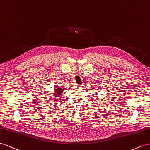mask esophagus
Masks as SVG:
<instances>
[{
	"mask_svg": "<svg viewBox=\"0 0 150 150\" xmlns=\"http://www.w3.org/2000/svg\"><path fill=\"white\" fill-rule=\"evenodd\" d=\"M74 87H75V88H77V89L78 88H80L81 87H82V86H81L80 85H79V84H75Z\"/></svg>",
	"mask_w": 150,
	"mask_h": 150,
	"instance_id": "1",
	"label": "esophagus"
}]
</instances>
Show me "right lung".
Masks as SVG:
<instances>
[{
	"mask_svg": "<svg viewBox=\"0 0 150 150\" xmlns=\"http://www.w3.org/2000/svg\"><path fill=\"white\" fill-rule=\"evenodd\" d=\"M64 91H65V88L63 87H58L56 89H54V92L53 94L54 97H58Z\"/></svg>",
	"mask_w": 150,
	"mask_h": 150,
	"instance_id": "add662e5",
	"label": "right lung"
}]
</instances>
